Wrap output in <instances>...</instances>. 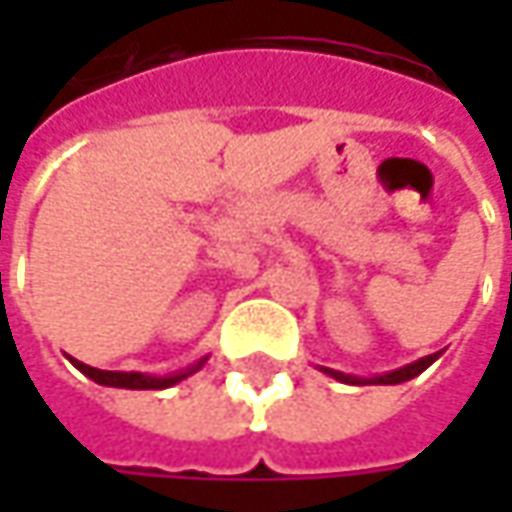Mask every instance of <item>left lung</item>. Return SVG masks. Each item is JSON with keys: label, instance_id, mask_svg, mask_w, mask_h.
I'll return each mask as SVG.
<instances>
[{"label": "left lung", "instance_id": "1", "mask_svg": "<svg viewBox=\"0 0 512 512\" xmlns=\"http://www.w3.org/2000/svg\"><path fill=\"white\" fill-rule=\"evenodd\" d=\"M439 359V353H430V356H424V359H419V362L407 364V367H399V370H393V373H384V376H376V379H356V376H344V373H339V370H330V367H325V373H330L333 379H339V382L344 384H402L407 382V379H413V376H419L422 370H427L430 364Z\"/></svg>", "mask_w": 512, "mask_h": 512}]
</instances>
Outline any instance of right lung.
Masks as SVG:
<instances>
[{"label": "right lung", "instance_id": "1", "mask_svg": "<svg viewBox=\"0 0 512 512\" xmlns=\"http://www.w3.org/2000/svg\"><path fill=\"white\" fill-rule=\"evenodd\" d=\"M73 364L90 376L96 384H108V387H128V390H165L170 384L182 382L187 379L190 373H196L202 362L196 364L193 370H187V373H176V376H168V379H153V376H142V373H116V370H99V367H90V364H82L79 359H73Z\"/></svg>", "mask_w": 512, "mask_h": 512}]
</instances>
